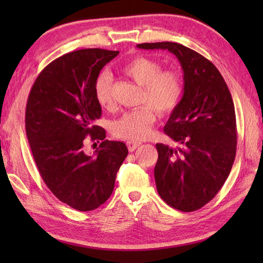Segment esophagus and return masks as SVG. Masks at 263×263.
<instances>
[{"mask_svg": "<svg viewBox=\"0 0 263 263\" xmlns=\"http://www.w3.org/2000/svg\"><path fill=\"white\" fill-rule=\"evenodd\" d=\"M140 144L141 142H137V141H127V147H128L129 151H134L140 146Z\"/></svg>", "mask_w": 263, "mask_h": 263, "instance_id": "1", "label": "esophagus"}]
</instances>
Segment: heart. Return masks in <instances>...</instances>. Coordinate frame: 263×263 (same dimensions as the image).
I'll return each instance as SVG.
<instances>
[{"mask_svg":"<svg viewBox=\"0 0 263 263\" xmlns=\"http://www.w3.org/2000/svg\"><path fill=\"white\" fill-rule=\"evenodd\" d=\"M122 72L142 87L141 104L135 110L124 113L113 123L112 133L117 138L140 141L149 137L151 127L160 115H169L176 109L183 94L181 76L173 70H162L158 61L137 55L122 67ZM113 79L103 72L94 83V95L102 107L113 105Z\"/></svg>","mask_w":263,"mask_h":263,"instance_id":"1","label":"heart"}]
</instances>
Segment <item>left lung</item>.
I'll use <instances>...</instances> for the list:
<instances>
[{
  "label": "left lung",
  "mask_w": 263,
  "mask_h": 263,
  "mask_svg": "<svg viewBox=\"0 0 263 263\" xmlns=\"http://www.w3.org/2000/svg\"><path fill=\"white\" fill-rule=\"evenodd\" d=\"M140 49H164L181 63L183 97L164 126L182 147L157 144L155 180L171 208L194 212L208 204L227 180L236 157L235 106L228 86L213 63L178 43H146Z\"/></svg>",
  "instance_id": "1"
}]
</instances>
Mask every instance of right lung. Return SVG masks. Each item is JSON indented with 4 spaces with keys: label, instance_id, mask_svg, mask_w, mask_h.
I'll return each instance as SVG.
<instances>
[{
    "label": "right lung",
    "instance_id": "1",
    "mask_svg": "<svg viewBox=\"0 0 263 263\" xmlns=\"http://www.w3.org/2000/svg\"><path fill=\"white\" fill-rule=\"evenodd\" d=\"M118 53L90 48L63 54L39 73L28 95L26 134L37 169L58 200L80 212L108 200L128 155L124 142L105 140L104 128L94 125L102 115L94 83ZM89 134L101 140L94 155L84 151Z\"/></svg>",
    "mask_w": 263,
    "mask_h": 263
}]
</instances>
